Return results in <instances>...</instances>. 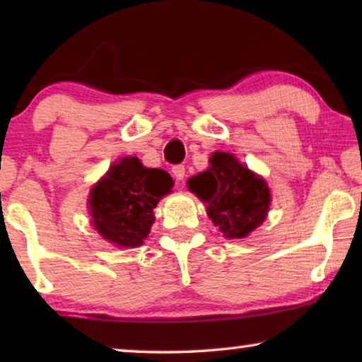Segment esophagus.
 <instances>
[{"instance_id": "obj_1", "label": "esophagus", "mask_w": 362, "mask_h": 362, "mask_svg": "<svg viewBox=\"0 0 362 362\" xmlns=\"http://www.w3.org/2000/svg\"><path fill=\"white\" fill-rule=\"evenodd\" d=\"M173 174L177 180H183V177H185V166H182V164H177V166L173 168Z\"/></svg>"}]
</instances>
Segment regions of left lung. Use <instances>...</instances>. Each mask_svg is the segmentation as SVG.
<instances>
[{
	"instance_id": "obj_1",
	"label": "left lung",
	"mask_w": 362,
	"mask_h": 362,
	"mask_svg": "<svg viewBox=\"0 0 362 362\" xmlns=\"http://www.w3.org/2000/svg\"><path fill=\"white\" fill-rule=\"evenodd\" d=\"M188 188L207 204V216L225 238H244L265 220L269 189L262 177L230 153H214L211 168L188 180Z\"/></svg>"
}]
</instances>
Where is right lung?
Listing matches in <instances>:
<instances>
[{
    "mask_svg": "<svg viewBox=\"0 0 362 362\" xmlns=\"http://www.w3.org/2000/svg\"><path fill=\"white\" fill-rule=\"evenodd\" d=\"M170 187L168 173L144 168L136 156L122 158L90 192L95 230L119 247L140 246L155 222L153 209Z\"/></svg>",
    "mask_w": 362,
    "mask_h": 362,
    "instance_id": "obj_1",
    "label": "right lung"
}]
</instances>
